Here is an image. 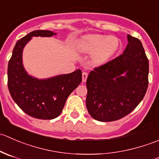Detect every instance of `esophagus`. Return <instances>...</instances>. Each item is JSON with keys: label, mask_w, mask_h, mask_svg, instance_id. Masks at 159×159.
<instances>
[{"label": "esophagus", "mask_w": 159, "mask_h": 159, "mask_svg": "<svg viewBox=\"0 0 159 159\" xmlns=\"http://www.w3.org/2000/svg\"><path fill=\"white\" fill-rule=\"evenodd\" d=\"M88 78V73L87 72H83L82 73V81L83 82H85L86 80Z\"/></svg>", "instance_id": "34e87169"}]
</instances>
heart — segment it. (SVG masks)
I'll return each instance as SVG.
<instances>
[{
	"instance_id": "b5f03b06",
	"label": "heart",
	"mask_w": 159,
	"mask_h": 159,
	"mask_svg": "<svg viewBox=\"0 0 159 159\" xmlns=\"http://www.w3.org/2000/svg\"><path fill=\"white\" fill-rule=\"evenodd\" d=\"M120 47L121 42L117 37L102 34L89 35L77 44V49L81 52H93L92 61L97 65L109 61Z\"/></svg>"
}]
</instances>
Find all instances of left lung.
Returning a JSON list of instances; mask_svg holds the SVG:
<instances>
[{
    "mask_svg": "<svg viewBox=\"0 0 159 159\" xmlns=\"http://www.w3.org/2000/svg\"><path fill=\"white\" fill-rule=\"evenodd\" d=\"M123 54L91 70L87 78L86 107L93 118L113 121L132 111L148 84V60L142 42L127 35Z\"/></svg>",
    "mask_w": 159,
    "mask_h": 159,
    "instance_id": "left-lung-1",
    "label": "left lung"
}]
</instances>
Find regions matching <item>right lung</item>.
Wrapping results in <instances>:
<instances>
[{
    "label": "right lung",
    "mask_w": 159,
    "mask_h": 159,
    "mask_svg": "<svg viewBox=\"0 0 159 159\" xmlns=\"http://www.w3.org/2000/svg\"><path fill=\"white\" fill-rule=\"evenodd\" d=\"M57 33L34 30L17 41L7 67V84L13 100L30 116L53 119L61 113L67 98L82 81L81 70L39 79L31 76L23 65L25 45L33 37H52Z\"/></svg>",
    "instance_id": "right-lung-1"
}]
</instances>
